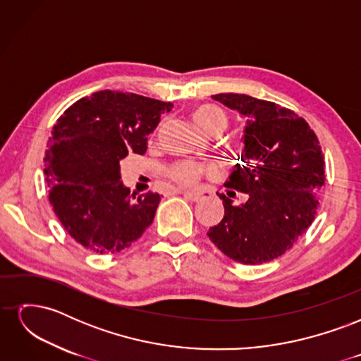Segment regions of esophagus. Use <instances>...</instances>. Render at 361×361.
Returning a JSON list of instances; mask_svg holds the SVG:
<instances>
[{
	"label": "esophagus",
	"mask_w": 361,
	"mask_h": 361,
	"mask_svg": "<svg viewBox=\"0 0 361 361\" xmlns=\"http://www.w3.org/2000/svg\"><path fill=\"white\" fill-rule=\"evenodd\" d=\"M179 192L183 195L185 199H188L191 202H197L200 199V192L194 191V190H185V188H182V190H179Z\"/></svg>",
	"instance_id": "obj_1"
}]
</instances>
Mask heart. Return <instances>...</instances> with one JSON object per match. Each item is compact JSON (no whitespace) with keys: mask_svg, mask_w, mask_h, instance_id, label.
Masks as SVG:
<instances>
[{"mask_svg":"<svg viewBox=\"0 0 361 361\" xmlns=\"http://www.w3.org/2000/svg\"><path fill=\"white\" fill-rule=\"evenodd\" d=\"M192 122L206 137L220 135L227 123L226 114L215 105H202L192 113ZM203 173V167L192 162H178L169 170L171 180L180 185H190L197 180Z\"/></svg>","mask_w":361,"mask_h":361,"instance_id":"obj_1","label":"heart"}]
</instances>
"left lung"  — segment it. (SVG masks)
I'll list each match as a JSON object with an SVG mask.
<instances>
[{
	"instance_id": "1",
	"label": "left lung",
	"mask_w": 361,
	"mask_h": 361,
	"mask_svg": "<svg viewBox=\"0 0 361 361\" xmlns=\"http://www.w3.org/2000/svg\"><path fill=\"white\" fill-rule=\"evenodd\" d=\"M214 101L243 120V164L224 187V216L207 236L235 262L260 265L280 257L305 233L318 211L324 155L302 117L274 102L247 94L220 93ZM236 192L247 200L235 205Z\"/></svg>"
}]
</instances>
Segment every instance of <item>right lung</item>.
Returning <instances> with one entry per match:
<instances>
[{
  "label": "right lung",
  "instance_id": "add662e5",
  "mask_svg": "<svg viewBox=\"0 0 361 361\" xmlns=\"http://www.w3.org/2000/svg\"><path fill=\"white\" fill-rule=\"evenodd\" d=\"M171 102L104 90L71 105L54 125L45 154L49 202L76 243L101 255L118 253L143 235L161 195L130 194L120 161L143 155L147 135Z\"/></svg>",
  "mask_w": 361,
  "mask_h": 361
}]
</instances>
